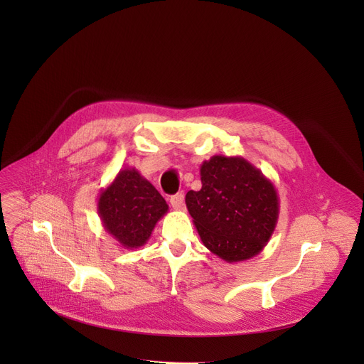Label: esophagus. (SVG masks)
<instances>
[{
	"label": "esophagus",
	"instance_id": "obj_1",
	"mask_svg": "<svg viewBox=\"0 0 364 364\" xmlns=\"http://www.w3.org/2000/svg\"><path fill=\"white\" fill-rule=\"evenodd\" d=\"M170 203L173 205V209H176V210L183 209V207H184V193H177L176 196H173L170 198Z\"/></svg>",
	"mask_w": 364,
	"mask_h": 364
}]
</instances>
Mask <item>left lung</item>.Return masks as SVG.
<instances>
[{
    "mask_svg": "<svg viewBox=\"0 0 364 364\" xmlns=\"http://www.w3.org/2000/svg\"><path fill=\"white\" fill-rule=\"evenodd\" d=\"M200 177L201 188L186 194V205L203 245L229 264L261 253L279 216L274 183L239 155H213Z\"/></svg>",
    "mask_w": 364,
    "mask_h": 364,
    "instance_id": "8db88e82",
    "label": "left lung"
}]
</instances>
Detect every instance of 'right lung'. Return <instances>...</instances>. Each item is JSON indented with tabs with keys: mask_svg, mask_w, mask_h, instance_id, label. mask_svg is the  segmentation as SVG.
Segmentation results:
<instances>
[{
	"mask_svg": "<svg viewBox=\"0 0 364 364\" xmlns=\"http://www.w3.org/2000/svg\"><path fill=\"white\" fill-rule=\"evenodd\" d=\"M168 204L135 167L122 168L97 198L102 226L125 249L146 243Z\"/></svg>",
	"mask_w": 364,
	"mask_h": 364,
	"instance_id": "right-lung-1",
	"label": "right lung"
}]
</instances>
